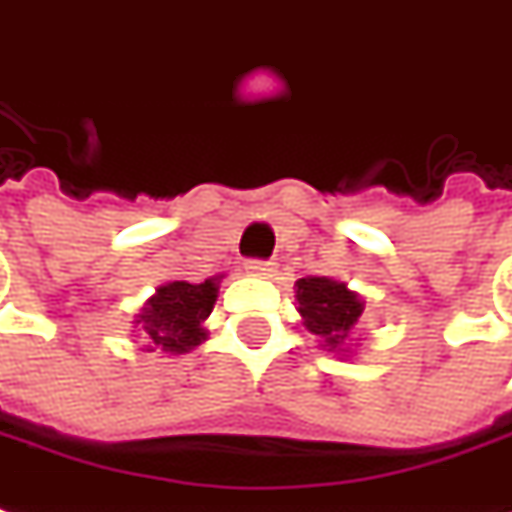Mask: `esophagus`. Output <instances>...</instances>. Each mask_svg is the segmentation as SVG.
<instances>
[{
    "mask_svg": "<svg viewBox=\"0 0 512 512\" xmlns=\"http://www.w3.org/2000/svg\"><path fill=\"white\" fill-rule=\"evenodd\" d=\"M246 274H252V277H271V271H274V263H268V260H246Z\"/></svg>",
    "mask_w": 512,
    "mask_h": 512,
    "instance_id": "34e87169",
    "label": "esophagus"
}]
</instances>
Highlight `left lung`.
I'll return each mask as SVG.
<instances>
[{"label": "left lung", "instance_id": "left-lung-1", "mask_svg": "<svg viewBox=\"0 0 512 512\" xmlns=\"http://www.w3.org/2000/svg\"><path fill=\"white\" fill-rule=\"evenodd\" d=\"M293 288L302 324L316 335L318 346L338 357H352V332L366 310L363 296L332 277H302Z\"/></svg>", "mask_w": 512, "mask_h": 512}]
</instances>
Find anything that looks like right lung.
I'll use <instances>...</instances> for the list:
<instances>
[{
  "label": "right lung",
  "mask_w": 512,
  "mask_h": 512,
  "mask_svg": "<svg viewBox=\"0 0 512 512\" xmlns=\"http://www.w3.org/2000/svg\"><path fill=\"white\" fill-rule=\"evenodd\" d=\"M224 274L205 282L174 280L160 285L135 316V335L144 338L146 352L185 355L207 341V316L213 313Z\"/></svg>",
  "instance_id": "obj_1"
}]
</instances>
